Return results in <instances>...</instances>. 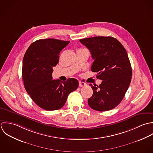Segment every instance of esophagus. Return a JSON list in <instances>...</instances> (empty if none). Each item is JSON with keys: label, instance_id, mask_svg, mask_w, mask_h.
Segmentation results:
<instances>
[{"label": "esophagus", "instance_id": "esophagus-1", "mask_svg": "<svg viewBox=\"0 0 153 153\" xmlns=\"http://www.w3.org/2000/svg\"><path fill=\"white\" fill-rule=\"evenodd\" d=\"M86 85H87L86 83H84V82H79V86H80V87H85V86H86Z\"/></svg>", "mask_w": 153, "mask_h": 153}]
</instances>
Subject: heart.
<instances>
[{"mask_svg":"<svg viewBox=\"0 0 153 153\" xmlns=\"http://www.w3.org/2000/svg\"><path fill=\"white\" fill-rule=\"evenodd\" d=\"M80 50H86V49H80Z\"/></svg>","mask_w":153,"mask_h":153,"instance_id":"1","label":"heart"}]
</instances>
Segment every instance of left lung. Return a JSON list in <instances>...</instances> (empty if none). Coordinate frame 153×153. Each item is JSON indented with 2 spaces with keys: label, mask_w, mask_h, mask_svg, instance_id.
Masks as SVG:
<instances>
[{
  "label": "left lung",
  "mask_w": 153,
  "mask_h": 153,
  "mask_svg": "<svg viewBox=\"0 0 153 153\" xmlns=\"http://www.w3.org/2000/svg\"><path fill=\"white\" fill-rule=\"evenodd\" d=\"M92 54L91 70L102 80L99 86L89 85L93 95L89 106L95 111H107L122 101L131 81L132 68L121 43L112 36H94L80 39Z\"/></svg>",
  "instance_id": "1"
}]
</instances>
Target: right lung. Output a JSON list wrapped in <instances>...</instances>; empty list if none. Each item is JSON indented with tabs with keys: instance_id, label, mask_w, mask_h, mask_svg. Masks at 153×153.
Segmentation results:
<instances>
[{
	"instance_id": "obj_1",
	"label": "right lung",
	"mask_w": 153,
	"mask_h": 153,
	"mask_svg": "<svg viewBox=\"0 0 153 153\" xmlns=\"http://www.w3.org/2000/svg\"><path fill=\"white\" fill-rule=\"evenodd\" d=\"M70 41L54 38L39 39L27 49L23 59L22 79L32 100L47 111L61 108L71 92L79 86L77 79L53 80V67L59 62L61 50Z\"/></svg>"
}]
</instances>
